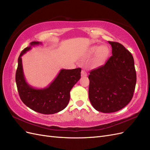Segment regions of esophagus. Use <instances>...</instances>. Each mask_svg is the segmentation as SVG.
I'll return each instance as SVG.
<instances>
[{
  "label": "esophagus",
  "mask_w": 150,
  "mask_h": 150,
  "mask_svg": "<svg viewBox=\"0 0 150 150\" xmlns=\"http://www.w3.org/2000/svg\"><path fill=\"white\" fill-rule=\"evenodd\" d=\"M81 76L83 77L86 76H87V72H86V71L84 70H82V71H81Z\"/></svg>",
  "instance_id": "1"
}]
</instances>
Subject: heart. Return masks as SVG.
I'll use <instances>...</instances> for the list:
<instances>
[{"mask_svg": "<svg viewBox=\"0 0 150 150\" xmlns=\"http://www.w3.org/2000/svg\"><path fill=\"white\" fill-rule=\"evenodd\" d=\"M110 49L105 45L101 46H93L89 49L91 55L94 54L91 64L93 67H99L106 62L110 54Z\"/></svg>", "mask_w": 150, "mask_h": 150, "instance_id": "heart-1", "label": "heart"}]
</instances>
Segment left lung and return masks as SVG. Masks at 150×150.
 Masks as SVG:
<instances>
[{"instance_id":"left-lung-1","label":"left lung","mask_w":150,"mask_h":150,"mask_svg":"<svg viewBox=\"0 0 150 150\" xmlns=\"http://www.w3.org/2000/svg\"><path fill=\"white\" fill-rule=\"evenodd\" d=\"M108 42L112 55L88 76L90 102L95 110L104 113L125 107L133 98L137 83L132 54L119 42Z\"/></svg>"}]
</instances>
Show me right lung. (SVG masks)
I'll use <instances>...</instances> for the list:
<instances>
[{
	"mask_svg": "<svg viewBox=\"0 0 150 150\" xmlns=\"http://www.w3.org/2000/svg\"><path fill=\"white\" fill-rule=\"evenodd\" d=\"M39 44H41V42H30V46L25 48L18 58L16 73L17 88L22 101L31 110L44 115L54 114L63 110L67 106L71 90L81 78V69H61L55 79L47 88H33L25 79L21 57L29 51L31 46Z\"/></svg>",
	"mask_w": 150,
	"mask_h": 150,
	"instance_id": "obj_1",
	"label": "right lung"
}]
</instances>
